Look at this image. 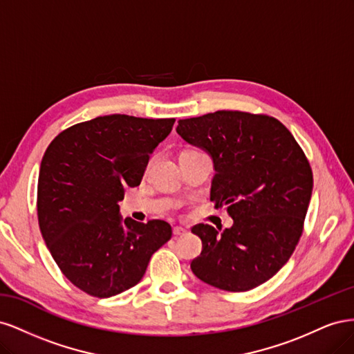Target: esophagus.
<instances>
[{
	"label": "esophagus",
	"instance_id": "esophagus-1",
	"mask_svg": "<svg viewBox=\"0 0 354 354\" xmlns=\"http://www.w3.org/2000/svg\"><path fill=\"white\" fill-rule=\"evenodd\" d=\"M173 233L176 234V236H183V234L187 233V229L181 227V226H176V227L173 229Z\"/></svg>",
	"mask_w": 354,
	"mask_h": 354
}]
</instances>
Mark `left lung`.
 Returning a JSON list of instances; mask_svg holds the SVG:
<instances>
[{
    "label": "left lung",
    "instance_id": "obj_1",
    "mask_svg": "<svg viewBox=\"0 0 354 354\" xmlns=\"http://www.w3.org/2000/svg\"><path fill=\"white\" fill-rule=\"evenodd\" d=\"M177 133L212 156L211 201L233 218L221 233L209 224L192 227L202 241L192 272L230 292L267 282L303 234L313 190L303 149L281 121L263 113L217 111L180 120Z\"/></svg>",
    "mask_w": 354,
    "mask_h": 354
}]
</instances>
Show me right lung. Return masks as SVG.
Here are the masks:
<instances>
[{
    "label": "right lung",
    "mask_w": 354,
    "mask_h": 354,
    "mask_svg": "<svg viewBox=\"0 0 354 354\" xmlns=\"http://www.w3.org/2000/svg\"><path fill=\"white\" fill-rule=\"evenodd\" d=\"M174 118L106 115L75 124L42 156L39 229L60 272L85 294L109 298L142 281L173 229L164 220L121 221L124 189L140 185Z\"/></svg>",
    "instance_id": "obj_1"
}]
</instances>
